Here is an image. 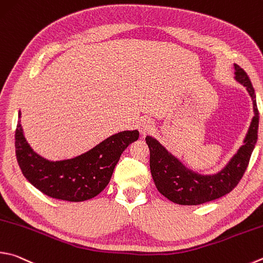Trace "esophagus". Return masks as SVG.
<instances>
[{"label":"esophagus","instance_id":"obj_1","mask_svg":"<svg viewBox=\"0 0 263 263\" xmlns=\"http://www.w3.org/2000/svg\"><path fill=\"white\" fill-rule=\"evenodd\" d=\"M154 128V124L149 118L142 117L139 121V131L142 136H146L148 133H151Z\"/></svg>","mask_w":263,"mask_h":263}]
</instances>
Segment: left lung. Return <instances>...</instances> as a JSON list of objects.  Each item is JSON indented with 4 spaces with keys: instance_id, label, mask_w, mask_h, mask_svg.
<instances>
[{
    "instance_id": "8db88e82",
    "label": "left lung",
    "mask_w": 263,
    "mask_h": 263,
    "mask_svg": "<svg viewBox=\"0 0 263 263\" xmlns=\"http://www.w3.org/2000/svg\"><path fill=\"white\" fill-rule=\"evenodd\" d=\"M236 79L244 85L253 100L254 117L246 136L245 144L232 157L221 173L213 176H202L186 169L180 162L169 154L159 142L151 137L146 138L149 147V166L156 189L170 201L184 206H197L223 197L236 187L244 176L252 152L257 140L259 110L255 92L247 73L239 65L235 64Z\"/></svg>"
}]
</instances>
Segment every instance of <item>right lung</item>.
<instances>
[{"label":"right lung","mask_w":263,"mask_h":263,"mask_svg":"<svg viewBox=\"0 0 263 263\" xmlns=\"http://www.w3.org/2000/svg\"><path fill=\"white\" fill-rule=\"evenodd\" d=\"M138 138V131L119 132L76 159L50 162L31 149L19 119L15 132L16 156L23 175L42 193L54 199L79 202L102 192L122 153Z\"/></svg>","instance_id":"add662e5"}]
</instances>
